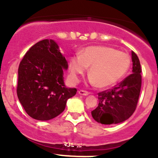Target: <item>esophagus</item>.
<instances>
[{"mask_svg":"<svg viewBox=\"0 0 158 158\" xmlns=\"http://www.w3.org/2000/svg\"><path fill=\"white\" fill-rule=\"evenodd\" d=\"M79 94L80 95H89V92H87V91H85V90H79Z\"/></svg>","mask_w":158,"mask_h":158,"instance_id":"esophagus-1","label":"esophagus"}]
</instances>
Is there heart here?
I'll return each instance as SVG.
<instances>
[{
    "label": "heart",
    "mask_w": 158,
    "mask_h": 158,
    "mask_svg": "<svg viewBox=\"0 0 158 158\" xmlns=\"http://www.w3.org/2000/svg\"><path fill=\"white\" fill-rule=\"evenodd\" d=\"M131 66L130 56L127 53L105 46H92L73 56L69 61V71L74 81L90 66V82L98 88L113 85L128 73Z\"/></svg>",
    "instance_id": "1"
}]
</instances>
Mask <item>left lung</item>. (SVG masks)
<instances>
[{"label":"left lung","instance_id":"1","mask_svg":"<svg viewBox=\"0 0 158 158\" xmlns=\"http://www.w3.org/2000/svg\"><path fill=\"white\" fill-rule=\"evenodd\" d=\"M132 73L113 89L98 93L99 103L92 111V118L102 125H114L127 120L136 109L141 87L139 59L131 52Z\"/></svg>","mask_w":158,"mask_h":158}]
</instances>
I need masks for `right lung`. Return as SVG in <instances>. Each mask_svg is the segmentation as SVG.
<instances>
[{
    "instance_id": "right-lung-1",
    "label": "right lung",
    "mask_w": 158,
    "mask_h": 158,
    "mask_svg": "<svg viewBox=\"0 0 158 158\" xmlns=\"http://www.w3.org/2000/svg\"><path fill=\"white\" fill-rule=\"evenodd\" d=\"M68 63L52 40L30 47L20 63L17 94L28 115L40 121L54 118L64 111L76 89L66 88L63 70Z\"/></svg>"
}]
</instances>
